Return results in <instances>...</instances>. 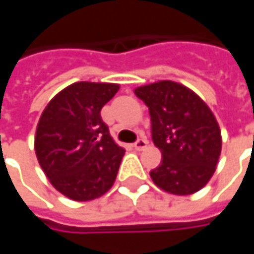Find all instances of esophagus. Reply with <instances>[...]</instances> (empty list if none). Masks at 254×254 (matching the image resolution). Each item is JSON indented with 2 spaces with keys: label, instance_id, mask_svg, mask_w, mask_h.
Returning a JSON list of instances; mask_svg holds the SVG:
<instances>
[{
  "label": "esophagus",
  "instance_id": "34e87169",
  "mask_svg": "<svg viewBox=\"0 0 254 254\" xmlns=\"http://www.w3.org/2000/svg\"><path fill=\"white\" fill-rule=\"evenodd\" d=\"M147 145H148V141H147L145 138H138L137 141L134 142V148H135L137 151H141L144 148H147Z\"/></svg>",
  "mask_w": 254,
  "mask_h": 254
}]
</instances>
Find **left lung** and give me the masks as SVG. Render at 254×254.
I'll list each match as a JSON object with an SVG mask.
<instances>
[{"label": "left lung", "instance_id": "1", "mask_svg": "<svg viewBox=\"0 0 254 254\" xmlns=\"http://www.w3.org/2000/svg\"><path fill=\"white\" fill-rule=\"evenodd\" d=\"M135 96L147 104L151 137L162 154L150 172L157 187L174 195H190L203 188L222 150L218 122L198 94L171 80L137 87Z\"/></svg>", "mask_w": 254, "mask_h": 254}]
</instances>
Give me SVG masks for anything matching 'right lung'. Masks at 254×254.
Returning a JSON list of instances; mask_svg holds the SVG:
<instances>
[{
	"mask_svg": "<svg viewBox=\"0 0 254 254\" xmlns=\"http://www.w3.org/2000/svg\"><path fill=\"white\" fill-rule=\"evenodd\" d=\"M119 84L77 82L58 93L39 119L35 152L51 184L73 200H92L112 188L124 148L100 110Z\"/></svg>",
	"mask_w": 254,
	"mask_h": 254,
	"instance_id": "obj_1",
	"label": "right lung"
}]
</instances>
